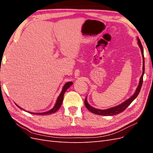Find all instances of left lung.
Returning a JSON list of instances; mask_svg holds the SVG:
<instances>
[{
    "instance_id": "8db88e82",
    "label": "left lung",
    "mask_w": 153,
    "mask_h": 153,
    "mask_svg": "<svg viewBox=\"0 0 153 153\" xmlns=\"http://www.w3.org/2000/svg\"><path fill=\"white\" fill-rule=\"evenodd\" d=\"M137 42H138V45L139 47L141 48V54H142V57H143V74L141 75V76L140 77V80H139V85L137 87V89H136L135 93L129 99L126 100V101L122 103L121 105H119L116 106L112 107V108H110L108 109H106V110H100V109H97L94 107L91 106L89 105V104L87 102V97L85 99V105L86 106V108L88 109L90 112H91L93 114H95L97 115H100V116H113V115H116L118 114L123 112V110H125V109L127 108L130 104L134 101V100L139 95V92H140V90L141 89L142 87V84H143V75L145 73V58H144V53H143V46L141 45V43L139 39L137 37Z\"/></svg>"
}]
</instances>
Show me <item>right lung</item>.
I'll return each mask as SVG.
<instances>
[{"instance_id": "add662e5", "label": "right lung", "mask_w": 153, "mask_h": 153, "mask_svg": "<svg viewBox=\"0 0 153 153\" xmlns=\"http://www.w3.org/2000/svg\"><path fill=\"white\" fill-rule=\"evenodd\" d=\"M73 82H67L65 85H64L63 88H62V91L60 94V95L58 96V99L56 100V103H55L54 105V106L53 107V108H52L51 110H48V111L47 112H39V113H33V112H29V113H31V114H38V115H48V114H53L54 112H56L57 110L59 109L60 108V106L62 105V101H63V98H64V95L65 92L66 91V90L69 88V87L72 85ZM18 107H19V108H20L21 109L23 110V108H22L21 107H19L18 105H17Z\"/></svg>"}]
</instances>
